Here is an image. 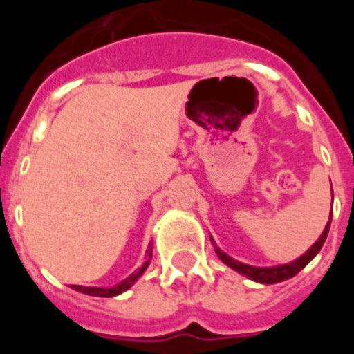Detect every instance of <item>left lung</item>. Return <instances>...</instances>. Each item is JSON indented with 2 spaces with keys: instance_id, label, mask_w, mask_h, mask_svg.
<instances>
[{
  "instance_id": "8db88e82",
  "label": "left lung",
  "mask_w": 354,
  "mask_h": 354,
  "mask_svg": "<svg viewBox=\"0 0 354 354\" xmlns=\"http://www.w3.org/2000/svg\"><path fill=\"white\" fill-rule=\"evenodd\" d=\"M330 223H331V214H330V220H328L326 227H324L323 234H321V237H319L314 245L308 248V252L303 253L301 257H298L296 261L289 262V264L273 266V268H255V266L243 264V262L236 261V259H232V257H228L227 253L221 252V250L214 245L212 237H211V241H212V245H214V250H216V253H218V257H220L221 262H225L228 268H232L234 271H237V273L243 274V277H248L250 280H253V282L278 283V282H283V280H289V278H292L294 274H298L299 271H301L303 268H305V266L308 264V262H310L319 252H321V248H323V245H324V241H326L328 232H330Z\"/></svg>"
}]
</instances>
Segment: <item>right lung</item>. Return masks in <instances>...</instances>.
I'll list each match as a JSON object with an SVG mask.
<instances>
[{
    "mask_svg": "<svg viewBox=\"0 0 354 354\" xmlns=\"http://www.w3.org/2000/svg\"><path fill=\"white\" fill-rule=\"evenodd\" d=\"M150 259H152V246L147 248V261L143 262V266L140 268L136 273L129 274L126 280H122L120 283H117L115 287H84V286H71L72 289L77 290V292H83V294H88V296H99V298H113V296H118V294L126 292L131 286H133L136 280L143 274V271L149 268L150 264Z\"/></svg>",
    "mask_w": 354,
    "mask_h": 354,
    "instance_id": "right-lung-1",
    "label": "right lung"
}]
</instances>
